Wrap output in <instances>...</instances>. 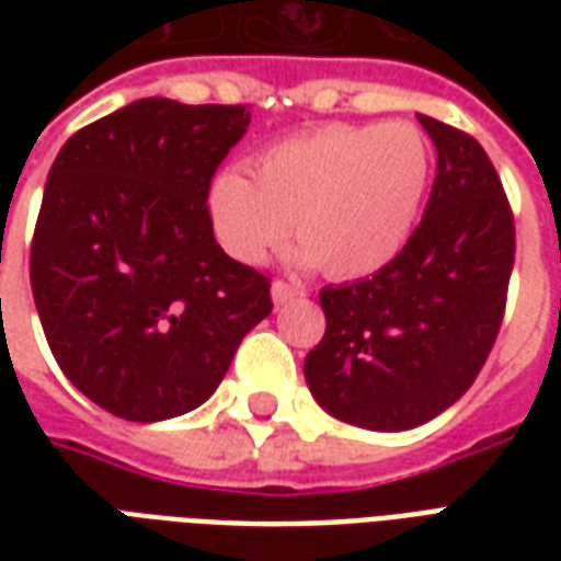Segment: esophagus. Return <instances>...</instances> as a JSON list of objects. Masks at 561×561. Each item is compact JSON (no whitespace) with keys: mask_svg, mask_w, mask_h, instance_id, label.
<instances>
[{"mask_svg":"<svg viewBox=\"0 0 561 561\" xmlns=\"http://www.w3.org/2000/svg\"><path fill=\"white\" fill-rule=\"evenodd\" d=\"M304 294V288H297V285H288V282L276 279L273 285H270V297H273V304L282 306L288 304V300H294V297H300Z\"/></svg>","mask_w":561,"mask_h":561,"instance_id":"1","label":"esophagus"}]
</instances>
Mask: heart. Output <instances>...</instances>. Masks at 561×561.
<instances>
[{
    "label": "heart",
    "mask_w": 561,
    "mask_h": 561,
    "mask_svg": "<svg viewBox=\"0 0 561 561\" xmlns=\"http://www.w3.org/2000/svg\"><path fill=\"white\" fill-rule=\"evenodd\" d=\"M433 176V147L412 123H340L257 152L252 180L219 173L207 209L225 252L261 264L291 233L297 264L333 279L376 273L409 243Z\"/></svg>",
    "instance_id": "heart-1"
}]
</instances>
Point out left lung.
<instances>
[{"instance_id":"1","label":"left lung","mask_w":561,"mask_h":561,"mask_svg":"<svg viewBox=\"0 0 561 561\" xmlns=\"http://www.w3.org/2000/svg\"><path fill=\"white\" fill-rule=\"evenodd\" d=\"M438 152L421 225L390 264L321 288L324 340L304 376L333 417L400 433L471 388L505 316L514 216L478 140L417 114Z\"/></svg>"}]
</instances>
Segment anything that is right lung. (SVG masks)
I'll list each match as a JSON object with an SVG mask.
<instances>
[{"mask_svg":"<svg viewBox=\"0 0 561 561\" xmlns=\"http://www.w3.org/2000/svg\"><path fill=\"white\" fill-rule=\"evenodd\" d=\"M249 128L243 104L140 99L59 149L32 237L35 309L56 364L104 412L197 409L270 316V282L221 252L209 180Z\"/></svg>","mask_w":561,"mask_h":561,"instance_id":"right-lung-1","label":"right lung"}]
</instances>
